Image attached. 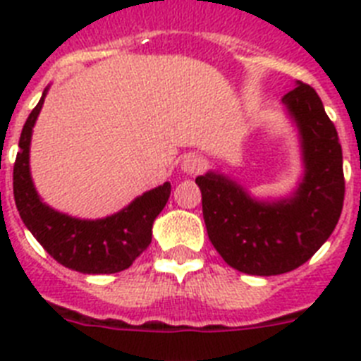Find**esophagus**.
I'll return each instance as SVG.
<instances>
[{"label": "esophagus", "mask_w": 361, "mask_h": 361, "mask_svg": "<svg viewBox=\"0 0 361 361\" xmlns=\"http://www.w3.org/2000/svg\"><path fill=\"white\" fill-rule=\"evenodd\" d=\"M180 168H183L184 173L195 175L206 168V159H204L202 155H199V153H188V155L183 157Z\"/></svg>", "instance_id": "1"}]
</instances>
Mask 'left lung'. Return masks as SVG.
<instances>
[{
    "label": "left lung",
    "mask_w": 361,
    "mask_h": 361,
    "mask_svg": "<svg viewBox=\"0 0 361 361\" xmlns=\"http://www.w3.org/2000/svg\"><path fill=\"white\" fill-rule=\"evenodd\" d=\"M300 137L304 175L289 197L257 199L220 171L195 178L208 237L233 269L282 275L305 264L334 231L343 208L342 146L322 99L305 82L282 97Z\"/></svg>",
    "instance_id": "left-lung-1"
}]
</instances>
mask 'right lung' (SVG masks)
Listing matches in <instances>:
<instances>
[{"label": "right lung", "instance_id": "right-lung-1", "mask_svg": "<svg viewBox=\"0 0 361 361\" xmlns=\"http://www.w3.org/2000/svg\"><path fill=\"white\" fill-rule=\"evenodd\" d=\"M49 86L30 111L19 137L14 162V200L19 216L44 247L65 267L85 275H111L128 269L152 242L153 220L166 206L171 184L146 191L141 197L104 219H75L50 208L41 200L30 175L32 128L43 108Z\"/></svg>", "mask_w": 361, "mask_h": 361}]
</instances>
